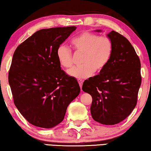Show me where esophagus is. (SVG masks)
I'll use <instances>...</instances> for the list:
<instances>
[{"mask_svg":"<svg viewBox=\"0 0 151 151\" xmlns=\"http://www.w3.org/2000/svg\"><path fill=\"white\" fill-rule=\"evenodd\" d=\"M78 84H79V85H80L81 89L82 85H83V80L82 79H78Z\"/></svg>","mask_w":151,"mask_h":151,"instance_id":"34e87169","label":"esophagus"}]
</instances>
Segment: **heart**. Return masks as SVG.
I'll list each match as a JSON object with an SVG mask.
<instances>
[{
    "mask_svg": "<svg viewBox=\"0 0 151 151\" xmlns=\"http://www.w3.org/2000/svg\"><path fill=\"white\" fill-rule=\"evenodd\" d=\"M71 43L76 52L83 55L81 60L82 65L74 67L68 74L78 79L91 76L104 69L110 61L112 53L111 40L107 37H100L96 34L85 32L72 40ZM57 58L60 64L68 68L73 66L72 52L68 47L61 45L57 49Z\"/></svg>",
    "mask_w": 151,
    "mask_h": 151,
    "instance_id": "obj_1",
    "label": "heart"
}]
</instances>
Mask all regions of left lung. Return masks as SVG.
Instances as JSON below:
<instances>
[{"instance_id": "1", "label": "left lung", "mask_w": 151, "mask_h": 151, "mask_svg": "<svg viewBox=\"0 0 151 151\" xmlns=\"http://www.w3.org/2000/svg\"><path fill=\"white\" fill-rule=\"evenodd\" d=\"M107 37L112 45L110 61L99 75L85 81L82 89L92 97L90 111L93 120L114 125L127 118L136 107L142 81L141 64L125 37L114 30Z\"/></svg>"}]
</instances>
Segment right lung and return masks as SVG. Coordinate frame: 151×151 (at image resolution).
Masks as SVG:
<instances>
[{"mask_svg":"<svg viewBox=\"0 0 151 151\" xmlns=\"http://www.w3.org/2000/svg\"><path fill=\"white\" fill-rule=\"evenodd\" d=\"M76 29H42L13 53L9 83L15 106L30 124L46 129L55 127L80 93L77 81L61 69L56 55L58 47Z\"/></svg>","mask_w":151,"mask_h":151,"instance_id":"add662e5","label":"right lung"}]
</instances>
